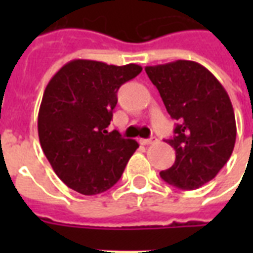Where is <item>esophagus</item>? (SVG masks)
<instances>
[{
	"instance_id": "obj_1",
	"label": "esophagus",
	"mask_w": 253,
	"mask_h": 253,
	"mask_svg": "<svg viewBox=\"0 0 253 253\" xmlns=\"http://www.w3.org/2000/svg\"><path fill=\"white\" fill-rule=\"evenodd\" d=\"M156 141H157L156 137H150L148 138V139H141V143H142V145H152V143H154Z\"/></svg>"
}]
</instances>
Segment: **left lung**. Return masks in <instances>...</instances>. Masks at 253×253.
<instances>
[{
  "label": "left lung",
  "mask_w": 253,
  "mask_h": 253,
  "mask_svg": "<svg viewBox=\"0 0 253 253\" xmlns=\"http://www.w3.org/2000/svg\"><path fill=\"white\" fill-rule=\"evenodd\" d=\"M172 119L180 123L167 139L176 152L175 164L160 176L170 186L196 190L212 180L233 152L236 119L221 83L194 61L146 66Z\"/></svg>",
  "instance_id": "1"
}]
</instances>
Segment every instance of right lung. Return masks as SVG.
I'll return each instance as SVG.
<instances>
[{"instance_id":"right-lung-1","label":"right lung","mask_w":253,"mask_h":253,"mask_svg":"<svg viewBox=\"0 0 253 253\" xmlns=\"http://www.w3.org/2000/svg\"><path fill=\"white\" fill-rule=\"evenodd\" d=\"M142 67L74 59L47 84L38 115L43 152L57 176L83 195L110 190L121 179L138 142L108 131L116 93Z\"/></svg>"}]
</instances>
